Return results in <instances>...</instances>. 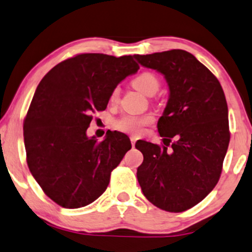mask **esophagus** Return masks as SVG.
Returning <instances> with one entry per match:
<instances>
[{"label":"esophagus","instance_id":"1","mask_svg":"<svg viewBox=\"0 0 252 252\" xmlns=\"http://www.w3.org/2000/svg\"><path fill=\"white\" fill-rule=\"evenodd\" d=\"M130 140H131V145L132 146H135V144H136V140H137V138H136V137H130Z\"/></svg>","mask_w":252,"mask_h":252}]
</instances>
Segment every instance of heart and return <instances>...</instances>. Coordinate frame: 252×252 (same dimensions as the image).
<instances>
[{"mask_svg":"<svg viewBox=\"0 0 252 252\" xmlns=\"http://www.w3.org/2000/svg\"><path fill=\"white\" fill-rule=\"evenodd\" d=\"M132 86L139 92L146 95H153L160 87V79L156 73L151 71H143L132 79ZM120 89L114 87L110 92V102H116L119 100ZM154 121L152 114H144V115H124L115 122V128L122 132L131 133L138 136L144 131V128Z\"/></svg>","mask_w":252,"mask_h":252,"instance_id":"obj_1","label":"heart"}]
</instances>
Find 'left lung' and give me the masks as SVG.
Here are the masks:
<instances>
[{"mask_svg": "<svg viewBox=\"0 0 252 252\" xmlns=\"http://www.w3.org/2000/svg\"><path fill=\"white\" fill-rule=\"evenodd\" d=\"M135 56L165 75L170 92L158 122L163 145L136 143L144 156L137 179L153 205L183 212L202 202L220 179L230 139L226 96L217 77L186 50Z\"/></svg>", "mask_w": 252, "mask_h": 252, "instance_id": "1", "label": "left lung"}]
</instances>
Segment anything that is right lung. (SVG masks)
Instances as JSON below:
<instances>
[{"mask_svg":"<svg viewBox=\"0 0 252 252\" xmlns=\"http://www.w3.org/2000/svg\"><path fill=\"white\" fill-rule=\"evenodd\" d=\"M135 56L77 54L46 73L24 119L26 161L46 196L65 209L89 205L105 192L131 143L109 131L98 142L86 130L110 92L139 69Z\"/></svg>","mask_w":252,"mask_h":252,"instance_id":"obj_1","label":"right lung"}]
</instances>
